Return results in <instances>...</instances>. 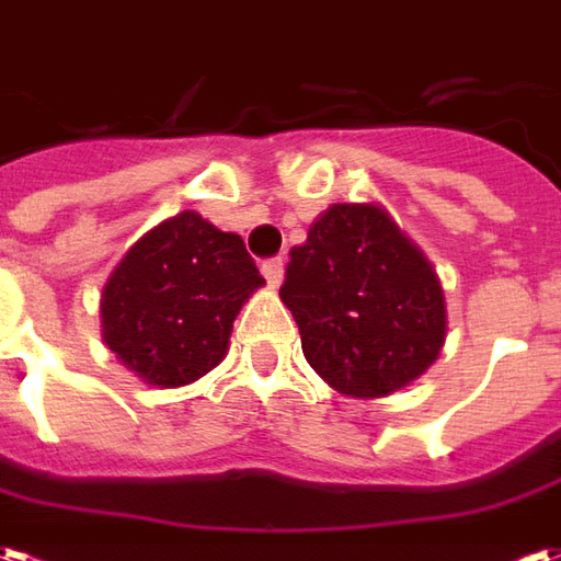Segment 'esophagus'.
I'll return each mask as SVG.
<instances>
[{"instance_id": "obj_1", "label": "esophagus", "mask_w": 561, "mask_h": 561, "mask_svg": "<svg viewBox=\"0 0 561 561\" xmlns=\"http://www.w3.org/2000/svg\"><path fill=\"white\" fill-rule=\"evenodd\" d=\"M263 275L265 280H268V286H280V280H284V260L280 256H275V260H265L263 263Z\"/></svg>"}]
</instances>
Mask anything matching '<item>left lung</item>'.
Returning <instances> with one entry per match:
<instances>
[{
    "mask_svg": "<svg viewBox=\"0 0 561 561\" xmlns=\"http://www.w3.org/2000/svg\"><path fill=\"white\" fill-rule=\"evenodd\" d=\"M280 301L308 365L346 398L415 382L448 334L439 275L379 203H334L289 251Z\"/></svg>",
    "mask_w": 561,
    "mask_h": 561,
    "instance_id": "1",
    "label": "left lung"
}]
</instances>
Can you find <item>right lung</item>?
<instances>
[{
    "label": "right lung",
    "instance_id": "1",
    "mask_svg": "<svg viewBox=\"0 0 561 561\" xmlns=\"http://www.w3.org/2000/svg\"><path fill=\"white\" fill-rule=\"evenodd\" d=\"M263 284L241 236L187 208L142 232L110 272L101 337L146 386H191L224 362L241 305Z\"/></svg>",
    "mask_w": 561,
    "mask_h": 561
}]
</instances>
